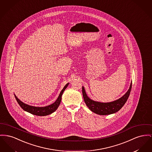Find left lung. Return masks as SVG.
Returning a JSON list of instances; mask_svg holds the SVG:
<instances>
[{
  "label": "left lung",
  "instance_id": "8db88e82",
  "mask_svg": "<svg viewBox=\"0 0 152 152\" xmlns=\"http://www.w3.org/2000/svg\"><path fill=\"white\" fill-rule=\"evenodd\" d=\"M132 86V82L130 84L129 89L122 98L110 103H101L90 99L87 96L83 87L82 88V93L84 100L87 106L89 108L91 111L99 115H106L115 113L124 106L130 95Z\"/></svg>",
  "mask_w": 152,
  "mask_h": 152
}]
</instances>
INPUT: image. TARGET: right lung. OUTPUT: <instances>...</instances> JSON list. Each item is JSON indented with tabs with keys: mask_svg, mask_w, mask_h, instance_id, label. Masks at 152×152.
I'll return each mask as SVG.
<instances>
[{
	"mask_svg": "<svg viewBox=\"0 0 152 152\" xmlns=\"http://www.w3.org/2000/svg\"><path fill=\"white\" fill-rule=\"evenodd\" d=\"M68 84H69V83L66 84L65 86V87L61 91L58 98L56 100V102L53 104H52L49 106H46V107H34V106L27 105L26 104L21 102L19 99L17 98V97L15 95H14V96H15V98L16 99L19 105L25 111H27L31 114L37 115V116H46V115H49V114L53 113L57 109V108L59 106V105L61 103V96H62L63 92L65 91V89L66 88Z\"/></svg>",
	"mask_w": 152,
	"mask_h": 152,
	"instance_id": "right-lung-1",
	"label": "right lung"
}]
</instances>
